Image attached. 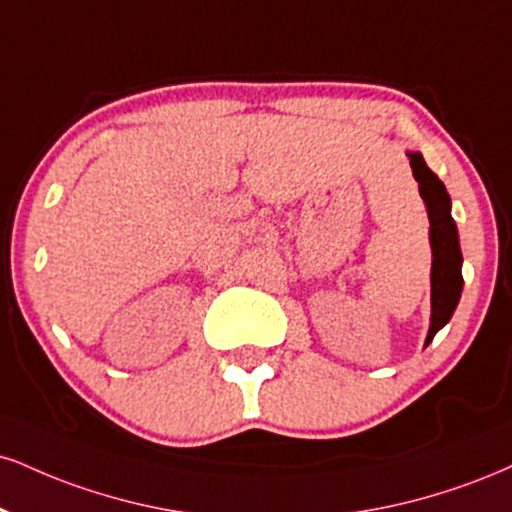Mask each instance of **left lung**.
<instances>
[{"label": "left lung", "instance_id": "obj_1", "mask_svg": "<svg viewBox=\"0 0 512 512\" xmlns=\"http://www.w3.org/2000/svg\"><path fill=\"white\" fill-rule=\"evenodd\" d=\"M412 176L420 183V195L427 202V214L432 231V326H429L427 343H432L436 331L448 324L453 310L458 307L460 291H463V274H460V264H463V252L458 243V229L451 217V197L446 193V186L439 181V176L424 164L422 155L410 152Z\"/></svg>", "mask_w": 512, "mask_h": 512}]
</instances>
